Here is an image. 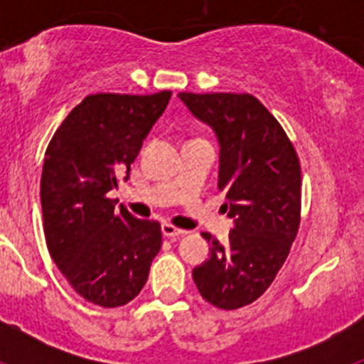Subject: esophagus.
<instances>
[{"instance_id": "esophagus-1", "label": "esophagus", "mask_w": 364, "mask_h": 364, "mask_svg": "<svg viewBox=\"0 0 364 364\" xmlns=\"http://www.w3.org/2000/svg\"><path fill=\"white\" fill-rule=\"evenodd\" d=\"M162 235L164 237H167V239H176V237H182V235H186V231L180 230V228H175L173 224H167V222H164Z\"/></svg>"}]
</instances>
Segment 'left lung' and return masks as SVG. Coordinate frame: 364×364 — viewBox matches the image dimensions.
<instances>
[{
  "instance_id": "obj_1",
  "label": "left lung",
  "mask_w": 364,
  "mask_h": 364,
  "mask_svg": "<svg viewBox=\"0 0 364 364\" xmlns=\"http://www.w3.org/2000/svg\"><path fill=\"white\" fill-rule=\"evenodd\" d=\"M195 118L215 131L220 146L218 189L235 220L230 240L211 244L210 259L193 269L208 302L237 310L269 288L290 253L301 222L299 156L272 112L252 95L178 92Z\"/></svg>"
}]
</instances>
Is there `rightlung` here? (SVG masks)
<instances>
[{"mask_svg":"<svg viewBox=\"0 0 364 364\" xmlns=\"http://www.w3.org/2000/svg\"><path fill=\"white\" fill-rule=\"evenodd\" d=\"M171 91L100 92L67 114L45 151L41 210L47 247L76 294L102 308L124 306L144 288L162 247L156 220H142L109 198Z\"/></svg>","mask_w":364,"mask_h":364,"instance_id":"add662e5","label":"right lung"}]
</instances>
